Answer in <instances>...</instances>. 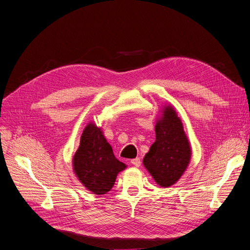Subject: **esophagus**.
Listing matches in <instances>:
<instances>
[{
  "mask_svg": "<svg viewBox=\"0 0 250 250\" xmlns=\"http://www.w3.org/2000/svg\"><path fill=\"white\" fill-rule=\"evenodd\" d=\"M131 164L134 166V167H140V166H141V160H140L139 157L133 158V160H131Z\"/></svg>",
  "mask_w": 250,
  "mask_h": 250,
  "instance_id": "1",
  "label": "esophagus"
}]
</instances>
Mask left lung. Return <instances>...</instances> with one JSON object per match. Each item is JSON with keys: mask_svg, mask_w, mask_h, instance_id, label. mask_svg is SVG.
<instances>
[{"mask_svg": "<svg viewBox=\"0 0 250 250\" xmlns=\"http://www.w3.org/2000/svg\"><path fill=\"white\" fill-rule=\"evenodd\" d=\"M155 137L143 164L158 186L168 188L183 175L192 154L183 123L170 105L156 121Z\"/></svg>", "mask_w": 250, "mask_h": 250, "instance_id": "left-lung-1", "label": "left lung"}]
</instances>
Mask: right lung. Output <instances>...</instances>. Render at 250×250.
Listing matches in <instances>:
<instances>
[{"instance_id":"obj_1","label":"right lung","mask_w":250,"mask_h":250,"mask_svg":"<svg viewBox=\"0 0 250 250\" xmlns=\"http://www.w3.org/2000/svg\"><path fill=\"white\" fill-rule=\"evenodd\" d=\"M126 165L117 160L101 128L88 123L73 157V169L80 183L96 195L106 194L115 185L118 173Z\"/></svg>"}]
</instances>
